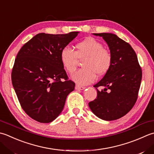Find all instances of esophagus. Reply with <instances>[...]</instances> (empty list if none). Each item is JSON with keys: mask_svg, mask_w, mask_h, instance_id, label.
<instances>
[{"mask_svg": "<svg viewBox=\"0 0 154 154\" xmlns=\"http://www.w3.org/2000/svg\"><path fill=\"white\" fill-rule=\"evenodd\" d=\"M84 89H85V87L79 86V85H77L75 86V89H76V90H83Z\"/></svg>", "mask_w": 154, "mask_h": 154, "instance_id": "esophagus-1", "label": "esophagus"}]
</instances>
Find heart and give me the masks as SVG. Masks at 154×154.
<instances>
[{
    "label": "heart",
    "mask_w": 154,
    "mask_h": 154,
    "mask_svg": "<svg viewBox=\"0 0 154 154\" xmlns=\"http://www.w3.org/2000/svg\"><path fill=\"white\" fill-rule=\"evenodd\" d=\"M76 51L68 46L63 47L60 53V60L63 67L68 73L76 69L79 60L83 61V69L71 75V79L79 85L93 83L96 73L103 75L107 73L112 65V56L103 45L93 37H88L78 43Z\"/></svg>",
    "instance_id": "b5f03b06"
}]
</instances>
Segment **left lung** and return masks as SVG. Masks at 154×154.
<instances>
[{
  "label": "left lung",
  "instance_id": "obj_1",
  "mask_svg": "<svg viewBox=\"0 0 154 154\" xmlns=\"http://www.w3.org/2000/svg\"><path fill=\"white\" fill-rule=\"evenodd\" d=\"M102 37L112 56V65L103 79L93 86L97 91L94 101L89 103L99 118L113 121L126 115L137 101L142 77L136 53L129 43L113 33H93ZM103 87L99 91L98 87Z\"/></svg>",
  "mask_w": 154,
  "mask_h": 154
}]
</instances>
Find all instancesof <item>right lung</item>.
<instances>
[{
  "instance_id": "right-lung-1",
  "label": "right lung",
  "mask_w": 154,
  "mask_h": 154,
  "mask_svg": "<svg viewBox=\"0 0 154 154\" xmlns=\"http://www.w3.org/2000/svg\"><path fill=\"white\" fill-rule=\"evenodd\" d=\"M79 32L39 33L17 54L12 83L23 109L36 121L55 120L63 111L67 95L75 89V83L68 79L63 67L60 53Z\"/></svg>"
}]
</instances>
